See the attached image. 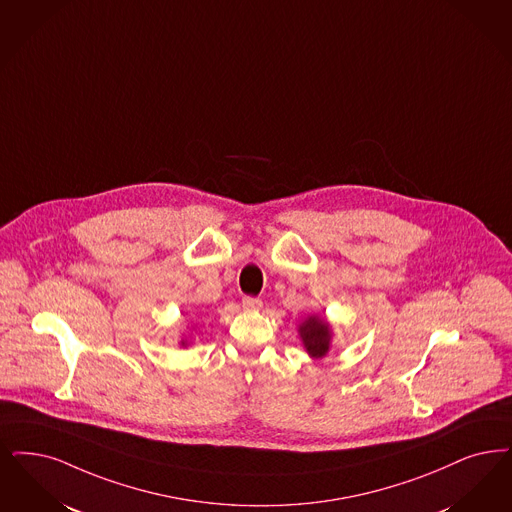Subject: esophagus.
<instances>
[{
    "instance_id": "esophagus-1",
    "label": "esophagus",
    "mask_w": 512,
    "mask_h": 512,
    "mask_svg": "<svg viewBox=\"0 0 512 512\" xmlns=\"http://www.w3.org/2000/svg\"><path fill=\"white\" fill-rule=\"evenodd\" d=\"M242 305H244L246 310H259V308L263 307V301L257 299V297H244Z\"/></svg>"
}]
</instances>
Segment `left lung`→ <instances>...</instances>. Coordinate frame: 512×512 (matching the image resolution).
Instances as JSON below:
<instances>
[{
  "instance_id": "left-lung-1",
  "label": "left lung",
  "mask_w": 512,
  "mask_h": 512,
  "mask_svg": "<svg viewBox=\"0 0 512 512\" xmlns=\"http://www.w3.org/2000/svg\"><path fill=\"white\" fill-rule=\"evenodd\" d=\"M299 339L312 360H322L333 347V326L322 314H310L297 326Z\"/></svg>"
}]
</instances>
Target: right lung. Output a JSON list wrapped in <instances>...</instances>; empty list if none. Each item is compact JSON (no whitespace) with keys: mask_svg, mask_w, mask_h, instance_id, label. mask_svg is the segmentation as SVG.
I'll return each mask as SVG.
<instances>
[{"mask_svg":"<svg viewBox=\"0 0 512 512\" xmlns=\"http://www.w3.org/2000/svg\"><path fill=\"white\" fill-rule=\"evenodd\" d=\"M188 343H190V337H188V335H183V337H181V341H179V345H181V347H188Z\"/></svg>","mask_w":512,"mask_h":512,"instance_id":"1","label":"right lung"}]
</instances>
